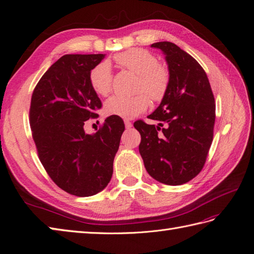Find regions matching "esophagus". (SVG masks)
Masks as SVG:
<instances>
[{
    "label": "esophagus",
    "mask_w": 254,
    "mask_h": 254,
    "mask_svg": "<svg viewBox=\"0 0 254 254\" xmlns=\"http://www.w3.org/2000/svg\"><path fill=\"white\" fill-rule=\"evenodd\" d=\"M124 123H125V126H126V128H131V127H132V123H131V122H129V121L125 120V121H124Z\"/></svg>",
    "instance_id": "esophagus-1"
}]
</instances>
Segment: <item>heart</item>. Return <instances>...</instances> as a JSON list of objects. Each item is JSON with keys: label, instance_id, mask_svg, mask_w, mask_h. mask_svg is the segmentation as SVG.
<instances>
[{"label": "heart", "instance_id": "1", "mask_svg": "<svg viewBox=\"0 0 254 254\" xmlns=\"http://www.w3.org/2000/svg\"><path fill=\"white\" fill-rule=\"evenodd\" d=\"M117 63L137 75L134 96H112L105 103V112L122 119H133L147 109L149 101L162 99L170 86V74L159 64L156 56L142 49H132L114 56ZM90 83L97 94L106 96L112 89V70L108 61H103L92 68Z\"/></svg>", "mask_w": 254, "mask_h": 254}]
</instances>
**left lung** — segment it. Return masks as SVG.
<instances>
[{"instance_id":"obj_1","label":"left lung","mask_w":254,"mask_h":254,"mask_svg":"<svg viewBox=\"0 0 254 254\" xmlns=\"http://www.w3.org/2000/svg\"><path fill=\"white\" fill-rule=\"evenodd\" d=\"M165 55L170 86L148 118L158 126L136 121L139 151L146 171L167 186L187 183L201 172L213 141L215 101L207 76L190 54L176 44H151Z\"/></svg>"}]
</instances>
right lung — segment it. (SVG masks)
<instances>
[{
	"label": "right lung",
	"instance_id": "add662e5",
	"mask_svg": "<svg viewBox=\"0 0 254 254\" xmlns=\"http://www.w3.org/2000/svg\"><path fill=\"white\" fill-rule=\"evenodd\" d=\"M104 58V54L63 56L37 83L30 102L29 124L43 167L60 189L78 197L108 186L125 130L123 120L110 115L98 131L84 132V122L97 118L102 108L90 73Z\"/></svg>",
	"mask_w": 254,
	"mask_h": 254
}]
</instances>
